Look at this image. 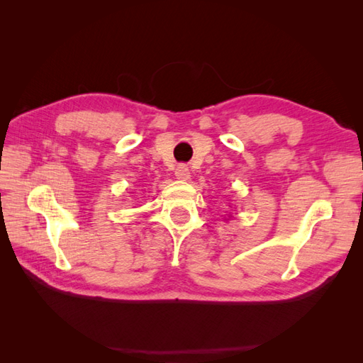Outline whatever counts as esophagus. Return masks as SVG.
Listing matches in <instances>:
<instances>
[{"label": "esophagus", "instance_id": "1", "mask_svg": "<svg viewBox=\"0 0 363 363\" xmlns=\"http://www.w3.org/2000/svg\"><path fill=\"white\" fill-rule=\"evenodd\" d=\"M175 177H177V179H179V180H182V182L189 180V177H191L189 168L186 167V164H179L177 169H175Z\"/></svg>", "mask_w": 363, "mask_h": 363}]
</instances>
